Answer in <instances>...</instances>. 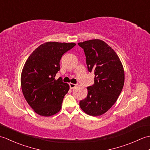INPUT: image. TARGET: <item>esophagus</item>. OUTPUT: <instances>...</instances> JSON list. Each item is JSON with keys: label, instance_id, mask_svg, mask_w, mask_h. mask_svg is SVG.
<instances>
[{"label": "esophagus", "instance_id": "1", "mask_svg": "<svg viewBox=\"0 0 150 150\" xmlns=\"http://www.w3.org/2000/svg\"><path fill=\"white\" fill-rule=\"evenodd\" d=\"M69 87L71 89H73V88H75L76 86H77V84H73V83H69Z\"/></svg>", "mask_w": 150, "mask_h": 150}]
</instances>
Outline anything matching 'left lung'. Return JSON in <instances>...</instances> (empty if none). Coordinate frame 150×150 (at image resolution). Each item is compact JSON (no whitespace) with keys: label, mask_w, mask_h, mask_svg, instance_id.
<instances>
[{"label":"left lung","mask_w":150,"mask_h":150,"mask_svg":"<svg viewBox=\"0 0 150 150\" xmlns=\"http://www.w3.org/2000/svg\"><path fill=\"white\" fill-rule=\"evenodd\" d=\"M84 50L89 72L94 71V84L79 103L86 113L98 116L115 103L124 83V72L119 57L104 41L93 39L78 43Z\"/></svg>","instance_id":"1"}]
</instances>
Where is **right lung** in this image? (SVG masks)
I'll return each instance as SVG.
<instances>
[{"mask_svg": "<svg viewBox=\"0 0 150 150\" xmlns=\"http://www.w3.org/2000/svg\"><path fill=\"white\" fill-rule=\"evenodd\" d=\"M75 43L48 42L33 51L25 63L21 75L24 96L39 115L49 117L58 113L69 85L61 77L55 79L60 69L62 56L73 48Z\"/></svg>", "mask_w": 150, "mask_h": 150, "instance_id": "obj_1", "label": "right lung"}]
</instances>
